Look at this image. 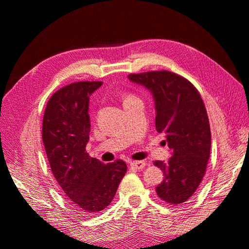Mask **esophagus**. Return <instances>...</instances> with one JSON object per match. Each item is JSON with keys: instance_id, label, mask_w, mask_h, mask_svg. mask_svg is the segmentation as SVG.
Segmentation results:
<instances>
[{"instance_id": "1", "label": "esophagus", "mask_w": 249, "mask_h": 249, "mask_svg": "<svg viewBox=\"0 0 249 249\" xmlns=\"http://www.w3.org/2000/svg\"><path fill=\"white\" fill-rule=\"evenodd\" d=\"M130 166L134 169H142L145 166V162L144 161H132L130 163Z\"/></svg>"}]
</instances>
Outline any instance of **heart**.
I'll list each match as a JSON object with an SVG mask.
<instances>
[{
    "label": "heart",
    "instance_id": "1",
    "mask_svg": "<svg viewBox=\"0 0 249 249\" xmlns=\"http://www.w3.org/2000/svg\"><path fill=\"white\" fill-rule=\"evenodd\" d=\"M133 97H135V96H134V95H131V94L126 95V96H125V100H124V101H126V100H130V99H133Z\"/></svg>",
    "mask_w": 249,
    "mask_h": 249
}]
</instances>
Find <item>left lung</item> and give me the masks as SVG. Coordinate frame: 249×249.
Returning a JSON list of instances; mask_svg holds the SVG:
<instances>
[{
	"instance_id": "1",
	"label": "left lung",
	"mask_w": 249,
	"mask_h": 249,
	"mask_svg": "<svg viewBox=\"0 0 249 249\" xmlns=\"http://www.w3.org/2000/svg\"><path fill=\"white\" fill-rule=\"evenodd\" d=\"M129 79L152 91L157 132L164 133L172 152L167 162H154L164 173L156 192L169 205H179L196 191L207 170L211 130L205 104L192 83L175 72L131 73Z\"/></svg>"
}]
</instances>
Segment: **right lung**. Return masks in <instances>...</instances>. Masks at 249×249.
Masks as SVG:
<instances>
[{
  "label": "right lung",
  "mask_w": 249,
  "mask_h": 249,
  "mask_svg": "<svg viewBox=\"0 0 249 249\" xmlns=\"http://www.w3.org/2000/svg\"><path fill=\"white\" fill-rule=\"evenodd\" d=\"M103 82L81 81L53 94L42 120V141L59 186L80 212L90 215L106 209L126 172V164H104L86 152L89 140V95Z\"/></svg>",
  "instance_id": "1"
}]
</instances>
